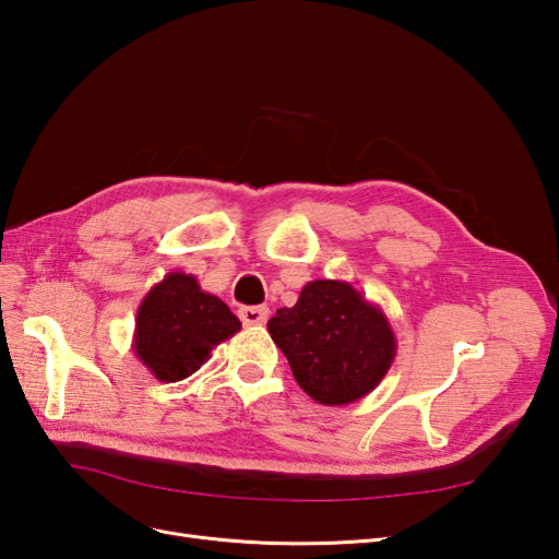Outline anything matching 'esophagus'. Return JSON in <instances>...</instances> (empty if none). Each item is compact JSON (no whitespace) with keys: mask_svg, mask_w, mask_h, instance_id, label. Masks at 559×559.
<instances>
[{"mask_svg":"<svg viewBox=\"0 0 559 559\" xmlns=\"http://www.w3.org/2000/svg\"><path fill=\"white\" fill-rule=\"evenodd\" d=\"M238 317L245 326H257V324H265L270 310L265 306H257V308H240Z\"/></svg>","mask_w":559,"mask_h":559,"instance_id":"obj_1","label":"esophagus"}]
</instances>
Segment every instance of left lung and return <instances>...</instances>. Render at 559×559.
<instances>
[{"label": "left lung", "mask_w": 559, "mask_h": 559, "mask_svg": "<svg viewBox=\"0 0 559 559\" xmlns=\"http://www.w3.org/2000/svg\"><path fill=\"white\" fill-rule=\"evenodd\" d=\"M292 373L321 405H347L373 392L396 357L386 314L349 282L314 280L294 308L267 321Z\"/></svg>", "instance_id": "8db88e82"}]
</instances>
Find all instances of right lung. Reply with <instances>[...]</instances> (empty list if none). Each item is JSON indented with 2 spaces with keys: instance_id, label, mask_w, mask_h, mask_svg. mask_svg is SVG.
<instances>
[{
  "instance_id": "1",
  "label": "right lung",
  "mask_w": 559,
  "mask_h": 559,
  "mask_svg": "<svg viewBox=\"0 0 559 559\" xmlns=\"http://www.w3.org/2000/svg\"><path fill=\"white\" fill-rule=\"evenodd\" d=\"M240 329V319L222 298L202 292L193 275L175 270L140 302L132 352L156 380L179 382Z\"/></svg>"
}]
</instances>
